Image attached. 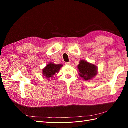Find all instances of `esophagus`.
I'll return each mask as SVG.
<instances>
[{
    "mask_svg": "<svg viewBox=\"0 0 128 128\" xmlns=\"http://www.w3.org/2000/svg\"><path fill=\"white\" fill-rule=\"evenodd\" d=\"M65 64L66 65H69V66H71L72 64V63L70 62H66Z\"/></svg>",
    "mask_w": 128,
    "mask_h": 128,
    "instance_id": "obj_1",
    "label": "esophagus"
}]
</instances>
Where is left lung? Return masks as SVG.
Wrapping results in <instances>:
<instances>
[{"label":"left lung","mask_w":128,"mask_h":128,"mask_svg":"<svg viewBox=\"0 0 128 128\" xmlns=\"http://www.w3.org/2000/svg\"><path fill=\"white\" fill-rule=\"evenodd\" d=\"M79 63L77 66L79 76L85 80H90L97 75L98 67L95 64L84 60H80Z\"/></svg>","instance_id":"1"}]
</instances>
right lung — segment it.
Returning <instances> with one entry per match:
<instances>
[{
    "instance_id": "right-lung-1",
    "label": "right lung",
    "mask_w": 128,
    "mask_h": 128,
    "mask_svg": "<svg viewBox=\"0 0 128 128\" xmlns=\"http://www.w3.org/2000/svg\"><path fill=\"white\" fill-rule=\"evenodd\" d=\"M63 66L62 64H56L52 62H50L47 66L42 69V75L45 77L46 80H50L53 78L56 73H58L61 68Z\"/></svg>"
}]
</instances>
